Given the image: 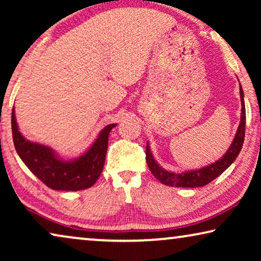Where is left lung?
Here are the masks:
<instances>
[{
    "mask_svg": "<svg viewBox=\"0 0 261 261\" xmlns=\"http://www.w3.org/2000/svg\"><path fill=\"white\" fill-rule=\"evenodd\" d=\"M240 98H241V119L240 124H239L237 134H235L234 140L231 142L230 147L228 151L224 153L222 158H220L217 162L210 164L208 166L202 167L198 170H190L184 171V172L176 173L166 171L155 162L154 156H153L151 148L147 142V147H146V160H147V165L151 170L153 176L158 179L160 183L169 185V187L176 188H199L204 187L210 181L219 177L221 173H223L231 164L235 162L238 158L239 153L242 148L245 139V126H246V109H245V101H244V90L241 89L240 85Z\"/></svg>",
    "mask_w": 261,
    "mask_h": 261,
    "instance_id": "obj_1",
    "label": "left lung"
}]
</instances>
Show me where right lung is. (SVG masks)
<instances>
[{
    "mask_svg": "<svg viewBox=\"0 0 261 261\" xmlns=\"http://www.w3.org/2000/svg\"><path fill=\"white\" fill-rule=\"evenodd\" d=\"M115 126L116 123H112L103 128L94 144L78 158L64 160L48 146L23 138L17 127L14 108L12 112L13 141L17 154L31 172L53 190H84L97 181L105 166L109 133Z\"/></svg>",
    "mask_w": 261,
    "mask_h": 261,
    "instance_id": "obj_1",
    "label": "right lung"
}]
</instances>
